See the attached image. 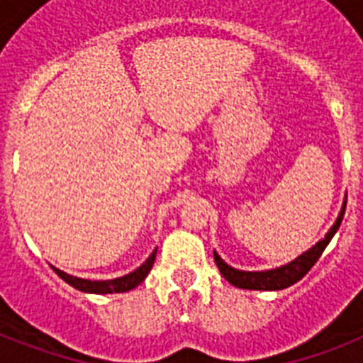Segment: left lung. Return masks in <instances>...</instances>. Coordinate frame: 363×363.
Segmentation results:
<instances>
[{
  "instance_id": "obj_1",
  "label": "left lung",
  "mask_w": 363,
  "mask_h": 363,
  "mask_svg": "<svg viewBox=\"0 0 363 363\" xmlns=\"http://www.w3.org/2000/svg\"><path fill=\"white\" fill-rule=\"evenodd\" d=\"M345 209H347V199H345L343 209L339 213L335 224H333L332 230L326 233V238L316 242L315 247L309 248L307 252L298 256L294 262L282 265V267H277V269L269 271H239L230 267V265L215 252L216 265H218L222 277H224L230 284H233V286L238 288H245V290H282V288L292 286L294 282H298L299 279H303V277L311 271V267L316 264V259L320 258L322 252H324V248L328 247V242L332 241V238L335 235L339 226H341Z\"/></svg>"
}]
</instances>
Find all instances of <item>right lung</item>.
Returning <instances> with one entry per match:
<instances>
[{"mask_svg":"<svg viewBox=\"0 0 363 363\" xmlns=\"http://www.w3.org/2000/svg\"><path fill=\"white\" fill-rule=\"evenodd\" d=\"M154 258H156V250H154L148 259L141 267H137L133 273L130 275H124L121 279H113V281H86V279H79V277H71L64 271L56 269L52 267L56 273H58L60 279H64L67 284H71L77 290H81V292H90V294H116V292H128V290H133L135 286H139L143 281H145V277L150 273L154 264Z\"/></svg>","mask_w":363,"mask_h":363,"instance_id":"1","label":"right lung"}]
</instances>
